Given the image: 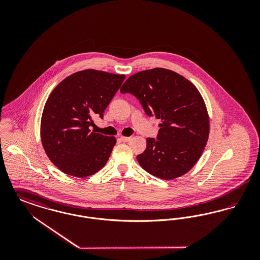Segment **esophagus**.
<instances>
[{"mask_svg": "<svg viewBox=\"0 0 260 260\" xmlns=\"http://www.w3.org/2000/svg\"><path fill=\"white\" fill-rule=\"evenodd\" d=\"M121 139H122V141H124V142H127V141L132 140V137H131V136H121Z\"/></svg>", "mask_w": 260, "mask_h": 260, "instance_id": "esophagus-1", "label": "esophagus"}]
</instances>
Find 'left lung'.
Wrapping results in <instances>:
<instances>
[{
	"instance_id": "obj_1",
	"label": "left lung",
	"mask_w": 260,
	"mask_h": 260,
	"mask_svg": "<svg viewBox=\"0 0 260 260\" xmlns=\"http://www.w3.org/2000/svg\"><path fill=\"white\" fill-rule=\"evenodd\" d=\"M121 92L134 94L148 116L161 119L158 139L147 138L137 161L165 180L188 173L201 158L210 135V118L198 88L183 76L165 68L132 75Z\"/></svg>"
}]
</instances>
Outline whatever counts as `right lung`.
<instances>
[{"label":"right lung","mask_w":260,"mask_h":260,"mask_svg":"<svg viewBox=\"0 0 260 260\" xmlns=\"http://www.w3.org/2000/svg\"><path fill=\"white\" fill-rule=\"evenodd\" d=\"M125 76L87 69L61 81L50 92L41 119V140L62 173L87 177L100 171L116 144L114 136L91 132L94 116L103 117Z\"/></svg>","instance_id":"add662e5"}]
</instances>
